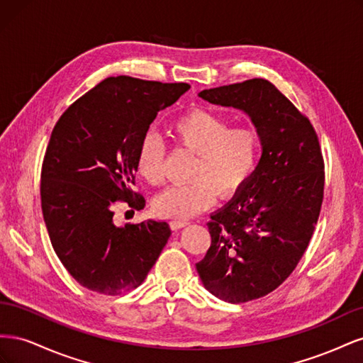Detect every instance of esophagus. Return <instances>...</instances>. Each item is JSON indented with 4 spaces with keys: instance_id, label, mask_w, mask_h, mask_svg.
I'll list each match as a JSON object with an SVG mask.
<instances>
[{
    "instance_id": "1",
    "label": "esophagus",
    "mask_w": 363,
    "mask_h": 363,
    "mask_svg": "<svg viewBox=\"0 0 363 363\" xmlns=\"http://www.w3.org/2000/svg\"><path fill=\"white\" fill-rule=\"evenodd\" d=\"M188 224H189V223L186 221V219H174V221H171V223H169V225H171V228H172V230L183 228V227H186Z\"/></svg>"
}]
</instances>
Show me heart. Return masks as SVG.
<instances>
[{
  "label": "heart",
  "instance_id": "obj_1",
  "mask_svg": "<svg viewBox=\"0 0 363 363\" xmlns=\"http://www.w3.org/2000/svg\"><path fill=\"white\" fill-rule=\"evenodd\" d=\"M230 126L227 118L206 108H194L174 119L175 144L196 155L191 172L194 182L162 191L152 200V212L162 218H191L211 207L216 194L230 199L244 188L257 169L262 140L255 127ZM163 163L162 140L147 135L136 151L138 174L150 184H159Z\"/></svg>",
  "mask_w": 363,
  "mask_h": 363
}]
</instances>
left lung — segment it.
Returning <instances> with one entry per match:
<instances>
[{
    "label": "left lung",
    "instance_id": "left-lung-1",
    "mask_svg": "<svg viewBox=\"0 0 363 363\" xmlns=\"http://www.w3.org/2000/svg\"><path fill=\"white\" fill-rule=\"evenodd\" d=\"M203 100L245 112L262 140L256 172L207 223L211 248L196 271L228 303L272 292L298 265L324 196V160L311 121L263 79L204 89Z\"/></svg>",
    "mask_w": 363,
    "mask_h": 363
}]
</instances>
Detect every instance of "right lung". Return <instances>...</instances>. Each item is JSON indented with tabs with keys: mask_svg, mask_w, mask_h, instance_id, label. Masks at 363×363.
I'll return each instance as SVG.
<instances>
[{
	"mask_svg": "<svg viewBox=\"0 0 363 363\" xmlns=\"http://www.w3.org/2000/svg\"><path fill=\"white\" fill-rule=\"evenodd\" d=\"M188 83L119 75L98 83L54 125L40 174V200L51 245L82 286L104 295L138 288L171 236L164 221L113 224L118 201L140 211L135 159L157 112Z\"/></svg>",
	"mask_w": 363,
	"mask_h": 363,
	"instance_id": "1",
	"label": "right lung"
}]
</instances>
